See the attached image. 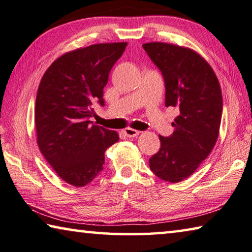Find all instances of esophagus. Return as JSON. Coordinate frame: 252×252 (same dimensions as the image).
Returning a JSON list of instances; mask_svg holds the SVG:
<instances>
[{"mask_svg":"<svg viewBox=\"0 0 252 252\" xmlns=\"http://www.w3.org/2000/svg\"><path fill=\"white\" fill-rule=\"evenodd\" d=\"M124 134H125L127 137H136V136L139 135V131L133 128H126L124 129Z\"/></svg>","mask_w":252,"mask_h":252,"instance_id":"obj_1","label":"esophagus"}]
</instances>
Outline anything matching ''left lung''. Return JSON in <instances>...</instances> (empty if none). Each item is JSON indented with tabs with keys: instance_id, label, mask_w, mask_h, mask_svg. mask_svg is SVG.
I'll use <instances>...</instances> for the list:
<instances>
[{
	"instance_id": "obj_1",
	"label": "left lung",
	"mask_w": 252,
	"mask_h": 252,
	"mask_svg": "<svg viewBox=\"0 0 252 252\" xmlns=\"http://www.w3.org/2000/svg\"><path fill=\"white\" fill-rule=\"evenodd\" d=\"M162 72L165 106L179 107L173 134L159 135L160 148L150 158L154 174L171 183L195 172L211 153L219 136L222 94L210 64L191 49L163 42L143 44Z\"/></svg>"
}]
</instances>
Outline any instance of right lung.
Wrapping results in <instances>:
<instances>
[{"mask_svg":"<svg viewBox=\"0 0 252 252\" xmlns=\"http://www.w3.org/2000/svg\"><path fill=\"white\" fill-rule=\"evenodd\" d=\"M127 43H99L64 53L41 79L34 122L41 153L65 182L85 187L102 171L115 130L93 124V104L105 106L109 72Z\"/></svg>","mask_w":252,"mask_h":252,"instance_id":"right-lung-1","label":"right lung"}]
</instances>
